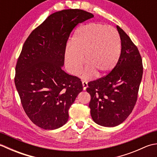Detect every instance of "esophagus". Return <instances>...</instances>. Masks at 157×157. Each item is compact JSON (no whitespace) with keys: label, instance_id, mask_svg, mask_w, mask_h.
I'll return each mask as SVG.
<instances>
[{"label":"esophagus","instance_id":"34e87169","mask_svg":"<svg viewBox=\"0 0 157 157\" xmlns=\"http://www.w3.org/2000/svg\"><path fill=\"white\" fill-rule=\"evenodd\" d=\"M82 82L83 87H84V90H85L88 87V82L86 80H82Z\"/></svg>","mask_w":157,"mask_h":157}]
</instances>
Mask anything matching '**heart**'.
Returning a JSON list of instances; mask_svg holds the SVG:
<instances>
[{
    "label": "heart",
    "mask_w": 157,
    "mask_h": 157,
    "mask_svg": "<svg viewBox=\"0 0 157 157\" xmlns=\"http://www.w3.org/2000/svg\"><path fill=\"white\" fill-rule=\"evenodd\" d=\"M120 53V39L115 29L101 23H90L75 31L71 47L65 51V61L69 71L78 74L85 58L87 68L84 75L94 73L96 77H102L114 69Z\"/></svg>",
    "instance_id": "obj_1"
}]
</instances>
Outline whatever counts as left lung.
Instances as JSON below:
<instances>
[{
	"instance_id": "8db88e82",
	"label": "left lung",
	"mask_w": 157,
	"mask_h": 157,
	"mask_svg": "<svg viewBox=\"0 0 157 157\" xmlns=\"http://www.w3.org/2000/svg\"><path fill=\"white\" fill-rule=\"evenodd\" d=\"M121 51L116 66L108 74L88 82L92 119L105 127L121 124L131 114L138 99L143 74L141 55L134 42L117 25Z\"/></svg>"
}]
</instances>
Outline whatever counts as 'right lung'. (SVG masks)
<instances>
[{"label":"right lung","instance_id":"add662e5","mask_svg":"<svg viewBox=\"0 0 157 157\" xmlns=\"http://www.w3.org/2000/svg\"><path fill=\"white\" fill-rule=\"evenodd\" d=\"M94 15L65 9L49 15L26 39L15 67V84L26 115L37 126L55 129L83 90L80 79L62 70L67 42L76 25Z\"/></svg>","mask_w":157,"mask_h":157}]
</instances>
